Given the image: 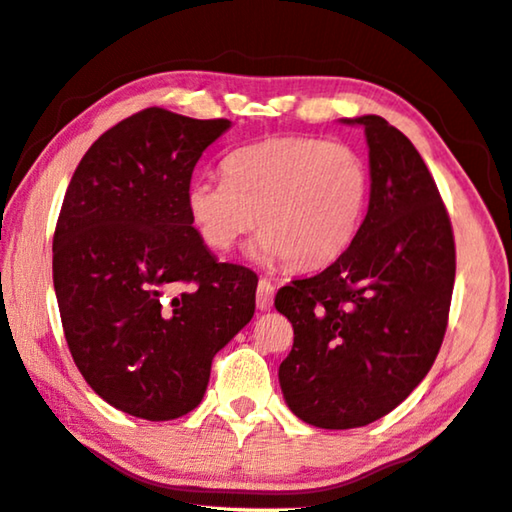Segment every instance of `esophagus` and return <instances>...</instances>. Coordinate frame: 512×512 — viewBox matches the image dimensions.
I'll return each mask as SVG.
<instances>
[{
	"mask_svg": "<svg viewBox=\"0 0 512 512\" xmlns=\"http://www.w3.org/2000/svg\"><path fill=\"white\" fill-rule=\"evenodd\" d=\"M273 293L275 287L268 280H259L257 284V309L259 311H268L273 307Z\"/></svg>",
	"mask_w": 512,
	"mask_h": 512,
	"instance_id": "obj_1",
	"label": "esophagus"
}]
</instances>
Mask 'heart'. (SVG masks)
<instances>
[{
  "mask_svg": "<svg viewBox=\"0 0 512 512\" xmlns=\"http://www.w3.org/2000/svg\"><path fill=\"white\" fill-rule=\"evenodd\" d=\"M225 178L187 185V212L198 235L225 253L257 225L250 257L293 271L339 259L359 235L370 176L348 144L323 137H273L230 153Z\"/></svg>",
  "mask_w": 512,
  "mask_h": 512,
  "instance_id": "b5f03b06",
  "label": "heart"
}]
</instances>
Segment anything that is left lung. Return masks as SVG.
Returning a JSON list of instances; mask_svg holds the SVG:
<instances>
[{
  "instance_id": "left-lung-1",
  "label": "left lung",
  "mask_w": 512,
  "mask_h": 512,
  "mask_svg": "<svg viewBox=\"0 0 512 512\" xmlns=\"http://www.w3.org/2000/svg\"><path fill=\"white\" fill-rule=\"evenodd\" d=\"M341 121L366 133L368 214L332 266L275 296L293 325L284 402L320 429L366 427L413 393L443 343L456 275L452 223L409 137L379 115Z\"/></svg>"
}]
</instances>
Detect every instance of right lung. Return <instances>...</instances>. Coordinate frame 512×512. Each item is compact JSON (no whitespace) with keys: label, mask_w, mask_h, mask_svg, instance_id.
Segmentation results:
<instances>
[{"label":"right lung","mask_w":512,"mask_h":512,"mask_svg":"<svg viewBox=\"0 0 512 512\" xmlns=\"http://www.w3.org/2000/svg\"><path fill=\"white\" fill-rule=\"evenodd\" d=\"M228 119L146 108L94 142L54 235V289L74 363L142 420L201 404L214 354L255 314L257 275L221 264L187 212L198 158Z\"/></svg>","instance_id":"obj_1"}]
</instances>
